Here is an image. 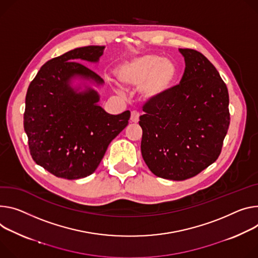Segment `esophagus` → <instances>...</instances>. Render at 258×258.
I'll return each mask as SVG.
<instances>
[{
	"label": "esophagus",
	"mask_w": 258,
	"mask_h": 258,
	"mask_svg": "<svg viewBox=\"0 0 258 258\" xmlns=\"http://www.w3.org/2000/svg\"><path fill=\"white\" fill-rule=\"evenodd\" d=\"M139 119H140V113L137 111H133L131 114V121L137 123L139 121Z\"/></svg>",
	"instance_id": "esophagus-1"
}]
</instances>
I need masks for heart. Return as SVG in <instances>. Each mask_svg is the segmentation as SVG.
Masks as SVG:
<instances>
[{
	"label": "heart",
	"mask_w": 258,
	"mask_h": 258,
	"mask_svg": "<svg viewBox=\"0 0 258 258\" xmlns=\"http://www.w3.org/2000/svg\"><path fill=\"white\" fill-rule=\"evenodd\" d=\"M116 77L128 86H139V96L148 103L161 100L175 85L177 66L160 55L147 54L120 63Z\"/></svg>",
	"instance_id": "b5f03b06"
}]
</instances>
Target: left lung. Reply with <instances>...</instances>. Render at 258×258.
I'll return each mask as SVG.
<instances>
[{"mask_svg":"<svg viewBox=\"0 0 258 258\" xmlns=\"http://www.w3.org/2000/svg\"><path fill=\"white\" fill-rule=\"evenodd\" d=\"M185 70L180 84L140 116L141 152L157 177L182 181L218 158L229 126L227 87L201 52L180 48Z\"/></svg>","mask_w":258,"mask_h":258,"instance_id":"left-lung-1","label":"left lung"}]
</instances>
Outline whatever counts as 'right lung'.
Masks as SVG:
<instances>
[{"label":"right lung","mask_w":258,"mask_h":258,"mask_svg":"<svg viewBox=\"0 0 258 258\" xmlns=\"http://www.w3.org/2000/svg\"><path fill=\"white\" fill-rule=\"evenodd\" d=\"M104 46H85L45 62L31 82L23 114V127L37 165L69 180L91 175L112 140L127 124L130 111L107 113L98 105L99 93L87 87L77 91L72 78L104 83L79 62H98Z\"/></svg>","instance_id":"1"}]
</instances>
